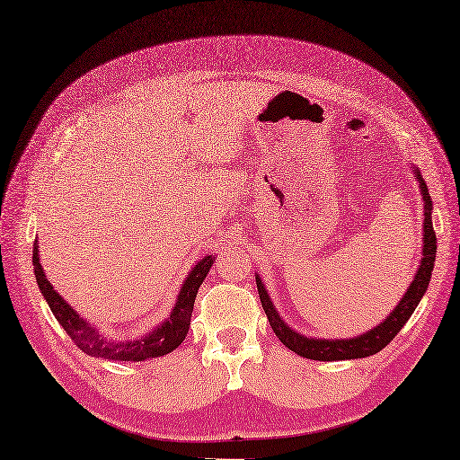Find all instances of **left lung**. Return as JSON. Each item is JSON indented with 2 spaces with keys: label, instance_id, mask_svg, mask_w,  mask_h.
I'll return each mask as SVG.
<instances>
[{
  "label": "left lung",
  "instance_id": "8db88e82",
  "mask_svg": "<svg viewBox=\"0 0 460 460\" xmlns=\"http://www.w3.org/2000/svg\"><path fill=\"white\" fill-rule=\"evenodd\" d=\"M416 179L420 182V192L423 196V258L418 274L411 281L408 291L404 293V297L400 299L396 305V309L386 316V319L375 326L373 331L365 332L363 336L358 338H349V340H316V338H307L301 336L296 331L279 319V314L276 313L272 301H270L268 293L264 289V284L261 276H256V288H258V296H261L262 309L268 316V323L272 326V331L279 338V342L288 346L291 351L299 353V356L307 358V359H316V361H338V359H359V358H367L373 356V353L381 351L386 344H391V340L400 332L411 313L416 311L418 303L421 301L423 293H426L431 272H433V262H435V252H438V237H435L433 231V223H431V196L428 192V184L421 179L420 171L416 169Z\"/></svg>",
  "mask_w": 460,
  "mask_h": 460
}]
</instances>
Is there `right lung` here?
Returning a JSON list of instances; mask_svg holds the SVG:
<instances>
[{
	"instance_id": "add662e5",
	"label": "right lung",
	"mask_w": 460,
	"mask_h": 460,
	"mask_svg": "<svg viewBox=\"0 0 460 460\" xmlns=\"http://www.w3.org/2000/svg\"><path fill=\"white\" fill-rule=\"evenodd\" d=\"M211 264H214V258L204 256L202 261L192 268L190 276L186 278L184 286L179 293V299H176L171 316L157 328V331H153L146 338L134 340V342H112V340H109L107 336L99 334V331H95V328H93L87 321L81 319V316L69 307L60 296H58V291L50 286V281L44 276V270L39 261L37 241H34V246H32L34 276H37V284L42 291L44 299L49 301L50 311L54 313L58 323L64 326L67 336L74 340V344L81 351L89 353V356L112 359V361H141V359L161 358L179 348L188 334V328H190L198 288L202 286V281L208 276Z\"/></svg>"
}]
</instances>
